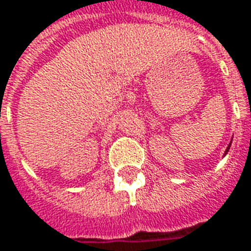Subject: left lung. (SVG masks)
I'll return each instance as SVG.
<instances>
[{"label":"left lung","mask_w":251,"mask_h":251,"mask_svg":"<svg viewBox=\"0 0 251 251\" xmlns=\"http://www.w3.org/2000/svg\"><path fill=\"white\" fill-rule=\"evenodd\" d=\"M231 142H232V140H231V141H230V144H228V147H227L226 152H225V154H223V157H225V156H226V154H227V152H228V149H230V147H231Z\"/></svg>","instance_id":"obj_1"}]
</instances>
